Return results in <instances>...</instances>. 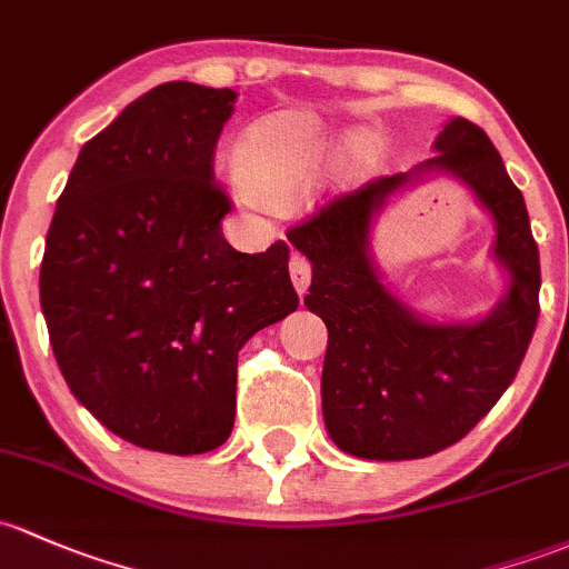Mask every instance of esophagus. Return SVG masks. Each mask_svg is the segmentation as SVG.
<instances>
[{"label": "esophagus", "mask_w": 569, "mask_h": 569, "mask_svg": "<svg viewBox=\"0 0 569 569\" xmlns=\"http://www.w3.org/2000/svg\"><path fill=\"white\" fill-rule=\"evenodd\" d=\"M289 272H291V283H295L297 295L302 297L310 286V261L305 259V256L295 253L289 261Z\"/></svg>", "instance_id": "1"}]
</instances>
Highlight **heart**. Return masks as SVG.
<instances>
[{
  "label": "heart",
  "mask_w": 569,
  "mask_h": 569,
  "mask_svg": "<svg viewBox=\"0 0 569 569\" xmlns=\"http://www.w3.org/2000/svg\"><path fill=\"white\" fill-rule=\"evenodd\" d=\"M330 147L302 117L280 113L261 119L237 147V169L256 204L289 207L308 193L327 169Z\"/></svg>",
  "instance_id": "heart-1"
}]
</instances>
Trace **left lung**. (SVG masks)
Here are the masks:
<instances>
[{
	"instance_id": "1",
	"label": "left lung",
	"mask_w": 569,
	"mask_h": 569,
	"mask_svg": "<svg viewBox=\"0 0 569 569\" xmlns=\"http://www.w3.org/2000/svg\"><path fill=\"white\" fill-rule=\"evenodd\" d=\"M433 149L406 174L338 196L286 234L313 267L305 305L330 332L321 370L327 430L357 458H428L463 439L512 385L540 316L529 212L486 130L456 117ZM428 173L460 178L495 214V254L511 289L475 326L417 317L380 283L369 259V220L392 192Z\"/></svg>"
}]
</instances>
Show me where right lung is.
<instances>
[{"instance_id": "right-lung-1", "label": "right lung", "mask_w": 569, "mask_h": 569, "mask_svg": "<svg viewBox=\"0 0 569 569\" xmlns=\"http://www.w3.org/2000/svg\"><path fill=\"white\" fill-rule=\"evenodd\" d=\"M234 89L169 81L81 147L40 264L70 392L130 445L199 456L229 439L237 357L297 310L289 244L239 253L214 147Z\"/></svg>"}]
</instances>
